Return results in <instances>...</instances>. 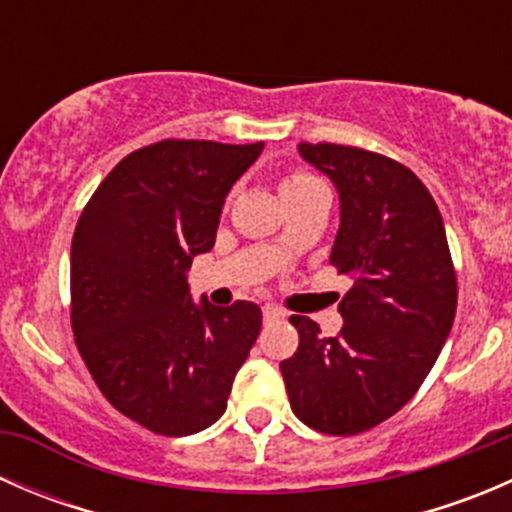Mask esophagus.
Here are the masks:
<instances>
[{
  "instance_id": "1",
  "label": "esophagus",
  "mask_w": 512,
  "mask_h": 512,
  "mask_svg": "<svg viewBox=\"0 0 512 512\" xmlns=\"http://www.w3.org/2000/svg\"><path fill=\"white\" fill-rule=\"evenodd\" d=\"M262 317H265V322H275V319L285 317V312L280 307H275V304H265L262 307Z\"/></svg>"
}]
</instances>
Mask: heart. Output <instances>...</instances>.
I'll list each match as a JSON object with an SVG mask.
<instances>
[{"label":"heart","mask_w":512,"mask_h":512,"mask_svg":"<svg viewBox=\"0 0 512 512\" xmlns=\"http://www.w3.org/2000/svg\"><path fill=\"white\" fill-rule=\"evenodd\" d=\"M312 183H317V178H312V175L292 173V175H287L285 180H282V195L289 193V190L304 188V185H312Z\"/></svg>","instance_id":"b5f03b06"}]
</instances>
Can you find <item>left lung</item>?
<instances>
[{
    "label": "left lung",
    "mask_w": 512,
    "mask_h": 512,
    "mask_svg": "<svg viewBox=\"0 0 512 512\" xmlns=\"http://www.w3.org/2000/svg\"><path fill=\"white\" fill-rule=\"evenodd\" d=\"M297 151L337 188L329 262L354 285L339 302L337 337L289 317L299 347L280 371L299 421L354 436L394 416L436 364L456 317V272L436 200L406 165L337 143Z\"/></svg>",
    "instance_id": "1"
}]
</instances>
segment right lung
I'll return each instance as SVG.
<instances>
[{
	"label": "right lung",
	"instance_id": "add662e5",
	"mask_svg": "<svg viewBox=\"0 0 512 512\" xmlns=\"http://www.w3.org/2000/svg\"><path fill=\"white\" fill-rule=\"evenodd\" d=\"M265 143L160 141L103 178L71 240V327L101 394L160 436H190L227 409L262 327L255 302H193L235 180Z\"/></svg>",
	"mask_w": 512,
	"mask_h": 512
}]
</instances>
